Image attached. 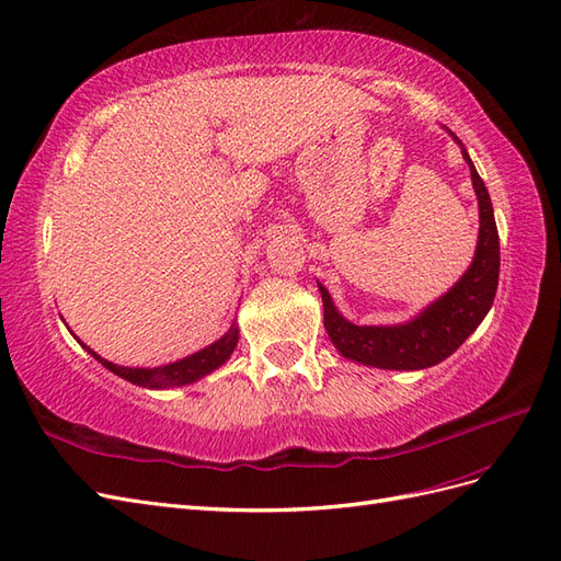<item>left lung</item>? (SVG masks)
I'll use <instances>...</instances> for the list:
<instances>
[{
  "instance_id": "8db88e82",
  "label": "left lung",
  "mask_w": 561,
  "mask_h": 561,
  "mask_svg": "<svg viewBox=\"0 0 561 561\" xmlns=\"http://www.w3.org/2000/svg\"><path fill=\"white\" fill-rule=\"evenodd\" d=\"M462 157L470 164L472 185L479 199V242L470 270L460 277V282L449 294L442 296L437 302H432L413 322L402 327L350 324L333 308L329 291L319 284L324 302V327L329 331V339L339 347L343 357L355 359L359 364L378 366V369H427V366H435L442 359L454 355L486 317L495 298V289H499V228H495L493 206L484 181L479 179L466 150H462Z\"/></svg>"
}]
</instances>
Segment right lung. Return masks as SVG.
Here are the masks:
<instances>
[{"label": "right lung", "mask_w": 561, "mask_h": 561, "mask_svg": "<svg viewBox=\"0 0 561 561\" xmlns=\"http://www.w3.org/2000/svg\"><path fill=\"white\" fill-rule=\"evenodd\" d=\"M237 333H239V329L232 324L230 331L222 335L220 341H216L214 345L204 347V350L195 352V355H190L181 362L157 366V369H129V366H117V364H112V362L95 355V352L89 350L84 343L82 345L105 366V369H110L112 374H117L124 380L134 382V386H140V388H175V386H187V382H195L197 378L218 369L220 364H226V359L232 355V350L237 347V339H239Z\"/></svg>", "instance_id": "obj_1"}]
</instances>
